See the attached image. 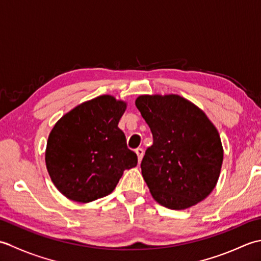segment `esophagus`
<instances>
[{"instance_id": "esophagus-1", "label": "esophagus", "mask_w": 261, "mask_h": 261, "mask_svg": "<svg viewBox=\"0 0 261 261\" xmlns=\"http://www.w3.org/2000/svg\"><path fill=\"white\" fill-rule=\"evenodd\" d=\"M136 153H137V156H138V160H139V163H141V159L143 157V153H145V151H143V149L142 148L136 149Z\"/></svg>"}]
</instances>
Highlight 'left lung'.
<instances>
[{"label":"left lung","instance_id":"8db88e82","mask_svg":"<svg viewBox=\"0 0 261 261\" xmlns=\"http://www.w3.org/2000/svg\"><path fill=\"white\" fill-rule=\"evenodd\" d=\"M136 107L150 127L153 143L141 162L152 197L184 210L203 201L218 182L223 148L203 111L178 95H141Z\"/></svg>","mask_w":261,"mask_h":261}]
</instances>
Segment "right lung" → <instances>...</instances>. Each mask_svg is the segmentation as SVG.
Here are the masks:
<instances>
[{
  "label": "right lung",
  "mask_w": 261,
  "mask_h": 261,
  "mask_svg": "<svg viewBox=\"0 0 261 261\" xmlns=\"http://www.w3.org/2000/svg\"><path fill=\"white\" fill-rule=\"evenodd\" d=\"M125 103L103 95L65 114L48 138L46 165L58 191L71 201L87 203L113 192L138 157L126 146L119 121Z\"/></svg>",
  "instance_id": "right-lung-1"
}]
</instances>
